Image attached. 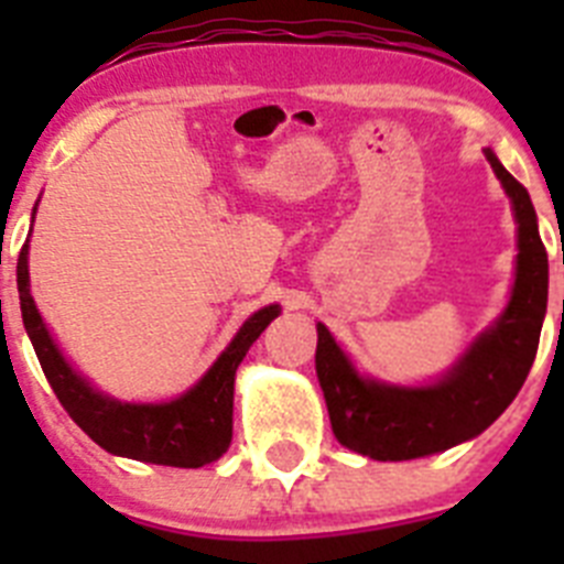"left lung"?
I'll use <instances>...</instances> for the list:
<instances>
[{"label":"left lung","mask_w":564,"mask_h":564,"mask_svg":"<svg viewBox=\"0 0 564 564\" xmlns=\"http://www.w3.org/2000/svg\"><path fill=\"white\" fill-rule=\"evenodd\" d=\"M486 158L514 206L520 248L514 288L502 316L475 338L441 381L395 387L358 376L330 330L322 322L316 325V376L333 435L358 455L412 460L471 441L506 412L534 364L547 307V253L525 186L506 172L491 149Z\"/></svg>","instance_id":"8db88e82"}]
</instances>
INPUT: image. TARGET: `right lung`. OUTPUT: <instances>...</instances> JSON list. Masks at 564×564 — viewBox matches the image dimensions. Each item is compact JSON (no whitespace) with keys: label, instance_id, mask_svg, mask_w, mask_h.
I'll return each instance as SVG.
<instances>
[{"label":"right lung","instance_id":"add662e5","mask_svg":"<svg viewBox=\"0 0 564 564\" xmlns=\"http://www.w3.org/2000/svg\"><path fill=\"white\" fill-rule=\"evenodd\" d=\"M36 214V208H33ZM22 322L50 387L67 415L109 455L158 466L200 468L226 455L234 430V376L259 333L279 316V305L253 313L220 358L192 390L166 403H123L98 392L62 356L30 296L28 242L17 265Z\"/></svg>","mask_w":564,"mask_h":564}]
</instances>
